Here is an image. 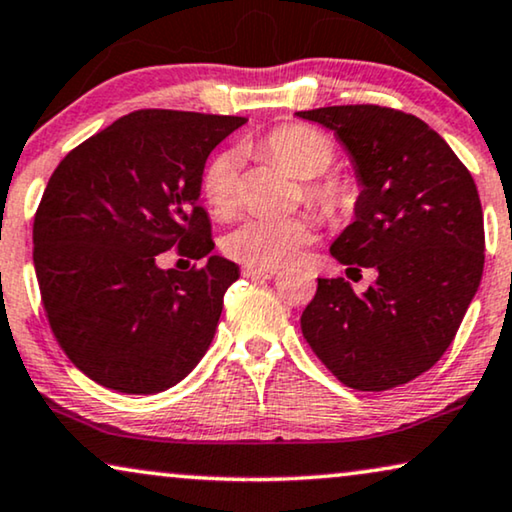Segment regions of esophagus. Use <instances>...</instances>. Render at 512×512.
<instances>
[{
  "instance_id": "obj_1",
  "label": "esophagus",
  "mask_w": 512,
  "mask_h": 512,
  "mask_svg": "<svg viewBox=\"0 0 512 512\" xmlns=\"http://www.w3.org/2000/svg\"><path fill=\"white\" fill-rule=\"evenodd\" d=\"M276 269H259V266H243V276L253 278V280H266L276 276Z\"/></svg>"
}]
</instances>
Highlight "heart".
<instances>
[{
    "label": "heart",
    "instance_id": "1",
    "mask_svg": "<svg viewBox=\"0 0 512 512\" xmlns=\"http://www.w3.org/2000/svg\"><path fill=\"white\" fill-rule=\"evenodd\" d=\"M259 150L306 185V199L329 220H341L352 211L357 187L350 178L325 176L334 164V141L308 125H283L271 129L259 141ZM241 155L225 150L208 164L204 174V197L218 215H229L241 199ZM315 227L308 218H276L253 215L227 236L225 248L234 259L259 269H278L297 259L313 241Z\"/></svg>",
    "mask_w": 512,
    "mask_h": 512
}]
</instances>
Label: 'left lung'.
<instances>
[{
    "instance_id": "8db88e82",
    "label": "left lung",
    "mask_w": 512,
    "mask_h": 512,
    "mask_svg": "<svg viewBox=\"0 0 512 512\" xmlns=\"http://www.w3.org/2000/svg\"><path fill=\"white\" fill-rule=\"evenodd\" d=\"M297 118L334 132L359 185L355 220L329 253L350 269L378 271L362 294L343 278H318L301 331L343 385L390 390L441 359L478 292L485 264L478 187L415 115L362 104Z\"/></svg>"
}]
</instances>
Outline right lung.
<instances>
[{
  "label": "right lung",
  "mask_w": 512,
  "mask_h": 512,
  "mask_svg": "<svg viewBox=\"0 0 512 512\" xmlns=\"http://www.w3.org/2000/svg\"><path fill=\"white\" fill-rule=\"evenodd\" d=\"M246 118L136 111L71 150L34 218V271L50 329L95 383L157 394L213 341L239 264L211 255L199 206L208 155ZM178 247L199 272L162 270Z\"/></svg>",
  "instance_id": "add662e5"
}]
</instances>
